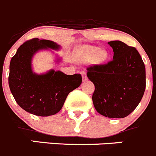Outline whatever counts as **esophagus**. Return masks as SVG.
<instances>
[{"mask_svg":"<svg viewBox=\"0 0 156 156\" xmlns=\"http://www.w3.org/2000/svg\"><path fill=\"white\" fill-rule=\"evenodd\" d=\"M81 75H82V77H83V81H86L87 80V74H86V72L85 71L82 70L80 72Z\"/></svg>","mask_w":156,"mask_h":156,"instance_id":"34e87169","label":"esophagus"}]
</instances>
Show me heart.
Returning <instances> with one entry per match:
<instances>
[{
	"label": "heart",
	"mask_w": 156,
	"mask_h": 156,
	"mask_svg": "<svg viewBox=\"0 0 156 156\" xmlns=\"http://www.w3.org/2000/svg\"><path fill=\"white\" fill-rule=\"evenodd\" d=\"M82 53L85 60L90 61L95 58L97 62H102L108 58V52L104 49H100L97 47L86 46L82 48Z\"/></svg>",
	"instance_id": "heart-1"
}]
</instances>
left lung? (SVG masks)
<instances>
[{"instance_id":"8db88e82","label":"left lung","mask_w":156,"mask_h":156,"mask_svg":"<svg viewBox=\"0 0 156 156\" xmlns=\"http://www.w3.org/2000/svg\"><path fill=\"white\" fill-rule=\"evenodd\" d=\"M114 56L105 64L87 68L88 79L94 83L92 96L96 111L104 117L123 118L138 105L145 90V67L135 47L121 41L108 42Z\"/></svg>"}]
</instances>
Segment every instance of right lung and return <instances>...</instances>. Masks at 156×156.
Wrapping results in <instances>:
<instances>
[{"mask_svg":"<svg viewBox=\"0 0 156 156\" xmlns=\"http://www.w3.org/2000/svg\"><path fill=\"white\" fill-rule=\"evenodd\" d=\"M58 49L52 41L32 38L22 44L10 62L8 83L17 104L37 116L53 115L62 109L67 96L82 83L80 74L66 75L50 70L38 75L31 69V58L40 49Z\"/></svg>","mask_w":156,"mask_h":156,"instance_id":"obj_1","label":"right lung"}]
</instances>
